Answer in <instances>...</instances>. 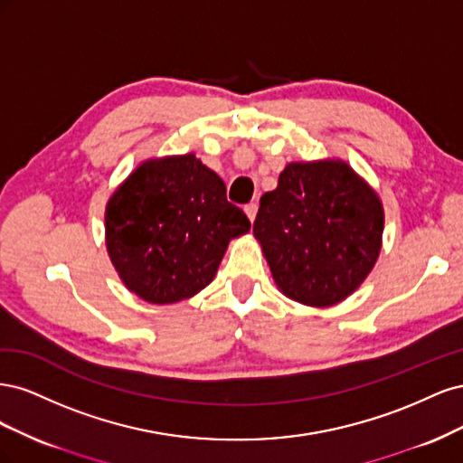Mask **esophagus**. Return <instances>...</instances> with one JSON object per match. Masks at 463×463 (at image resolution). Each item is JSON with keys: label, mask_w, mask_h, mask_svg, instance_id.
Instances as JSON below:
<instances>
[{"label": "esophagus", "mask_w": 463, "mask_h": 463, "mask_svg": "<svg viewBox=\"0 0 463 463\" xmlns=\"http://www.w3.org/2000/svg\"><path fill=\"white\" fill-rule=\"evenodd\" d=\"M257 203H249V204H245V214H247V218L250 220V222H255V216H257Z\"/></svg>", "instance_id": "esophagus-1"}]
</instances>
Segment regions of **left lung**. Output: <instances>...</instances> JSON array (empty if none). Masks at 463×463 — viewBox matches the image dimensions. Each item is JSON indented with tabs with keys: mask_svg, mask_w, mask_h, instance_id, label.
Here are the masks:
<instances>
[{
	"mask_svg": "<svg viewBox=\"0 0 463 463\" xmlns=\"http://www.w3.org/2000/svg\"><path fill=\"white\" fill-rule=\"evenodd\" d=\"M383 230L381 199L342 160L288 164L253 226L278 289L309 307L352 296L381 253Z\"/></svg>",
	"mask_w": 463,
	"mask_h": 463,
	"instance_id": "obj_1",
	"label": "left lung"
}]
</instances>
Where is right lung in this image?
I'll use <instances>...</instances> for the list:
<instances>
[{"instance_id":"obj_1","label":"right lung","mask_w":463,"mask_h":463,"mask_svg":"<svg viewBox=\"0 0 463 463\" xmlns=\"http://www.w3.org/2000/svg\"><path fill=\"white\" fill-rule=\"evenodd\" d=\"M250 230L223 181L194 154L146 160L106 204V247L121 282L167 305L197 296L228 243Z\"/></svg>"}]
</instances>
